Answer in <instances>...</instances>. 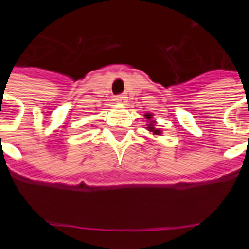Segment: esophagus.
Returning <instances> with one entry per match:
<instances>
[{
  "label": "esophagus",
  "mask_w": 249,
  "mask_h": 249,
  "mask_svg": "<svg viewBox=\"0 0 249 249\" xmlns=\"http://www.w3.org/2000/svg\"><path fill=\"white\" fill-rule=\"evenodd\" d=\"M114 101H116L117 103H124L126 102V97H124L123 94H118V96H116Z\"/></svg>",
  "instance_id": "obj_1"
}]
</instances>
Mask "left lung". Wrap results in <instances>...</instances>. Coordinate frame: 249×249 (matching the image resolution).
I'll return each instance as SVG.
<instances>
[{"label":"left lung","instance_id":"8db88e82","mask_svg":"<svg viewBox=\"0 0 249 249\" xmlns=\"http://www.w3.org/2000/svg\"><path fill=\"white\" fill-rule=\"evenodd\" d=\"M144 118L147 120V127H144V128H147V131L151 132L152 135L155 136H160L162 135V131H160V128H156L157 127V122H156L155 120H153V116H152V113H146L144 114Z\"/></svg>","mask_w":249,"mask_h":249}]
</instances>
